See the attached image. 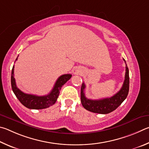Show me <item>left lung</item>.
<instances>
[{
	"label": "left lung",
	"mask_w": 149,
	"mask_h": 149,
	"mask_svg": "<svg viewBox=\"0 0 149 149\" xmlns=\"http://www.w3.org/2000/svg\"><path fill=\"white\" fill-rule=\"evenodd\" d=\"M124 61L126 63L124 59ZM129 70L126 63V74H125V79L123 85L121 89L115 95L112 96L111 97L102 99V100H90L85 97L84 89L86 86L83 82L81 86V93H80L82 105L84 109L92 113L98 114L110 113L118 108L122 103L126 100L129 92Z\"/></svg>",
	"instance_id": "1"
}]
</instances>
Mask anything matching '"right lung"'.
<instances>
[{"label": "right lung", "instance_id": "obj_1", "mask_svg": "<svg viewBox=\"0 0 149 149\" xmlns=\"http://www.w3.org/2000/svg\"><path fill=\"white\" fill-rule=\"evenodd\" d=\"M17 59V57L16 60ZM14 66H13L11 74V85L13 92L21 103L30 109H42L53 105L56 102L59 94V91L63 85H64L72 75L70 74H63L58 78L50 93L46 95L38 96L23 93L17 87L14 79Z\"/></svg>", "mask_w": 149, "mask_h": 149}]
</instances>
